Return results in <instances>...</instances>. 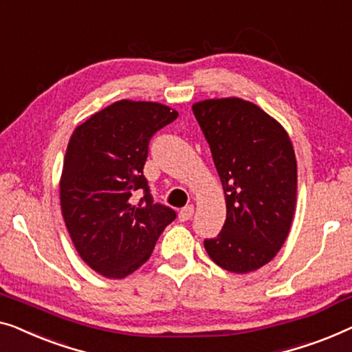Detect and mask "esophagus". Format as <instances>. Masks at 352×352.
<instances>
[{
    "mask_svg": "<svg viewBox=\"0 0 352 352\" xmlns=\"http://www.w3.org/2000/svg\"><path fill=\"white\" fill-rule=\"evenodd\" d=\"M192 214H195V206L190 204V206L183 207V209L180 210V214H178V219H180L182 221H186L191 219Z\"/></svg>",
    "mask_w": 352,
    "mask_h": 352,
    "instance_id": "esophagus-1",
    "label": "esophagus"
}]
</instances>
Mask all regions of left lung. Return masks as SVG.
<instances>
[{"label": "left lung", "instance_id": "obj_1", "mask_svg": "<svg viewBox=\"0 0 352 352\" xmlns=\"http://www.w3.org/2000/svg\"><path fill=\"white\" fill-rule=\"evenodd\" d=\"M226 202L223 230L206 239L220 268L245 274L270 263L289 236L296 207V157L289 133L239 97L192 103Z\"/></svg>", "mask_w": 352, "mask_h": 352}]
</instances>
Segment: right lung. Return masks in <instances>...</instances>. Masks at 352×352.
<instances>
[{"instance_id":"1","label":"right lung","mask_w":352,"mask_h":352,"mask_svg":"<svg viewBox=\"0 0 352 352\" xmlns=\"http://www.w3.org/2000/svg\"><path fill=\"white\" fill-rule=\"evenodd\" d=\"M177 116L162 103L124 98L73 131L58 182L60 209L76 252L97 274H132L174 221V210L153 202L143 166L153 133ZM138 189L146 196L135 203Z\"/></svg>"}]
</instances>
